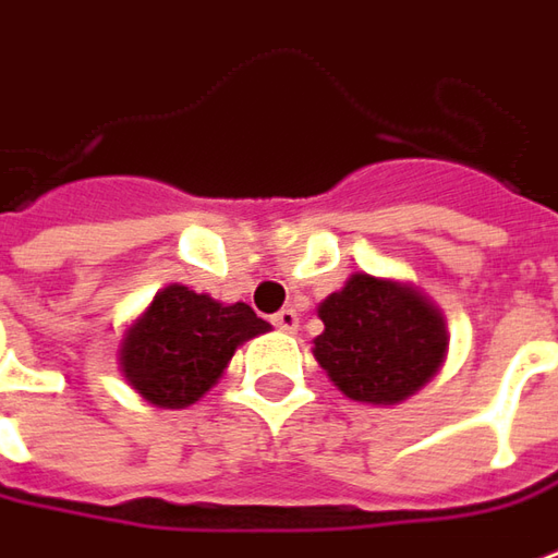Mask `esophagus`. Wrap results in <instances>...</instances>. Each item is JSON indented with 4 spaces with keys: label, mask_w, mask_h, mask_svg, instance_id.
<instances>
[{
    "label": "esophagus",
    "mask_w": 558,
    "mask_h": 558,
    "mask_svg": "<svg viewBox=\"0 0 558 558\" xmlns=\"http://www.w3.org/2000/svg\"><path fill=\"white\" fill-rule=\"evenodd\" d=\"M272 325L279 328V331H298V313L294 310H279L276 316H272Z\"/></svg>",
    "instance_id": "34e87169"
}]
</instances>
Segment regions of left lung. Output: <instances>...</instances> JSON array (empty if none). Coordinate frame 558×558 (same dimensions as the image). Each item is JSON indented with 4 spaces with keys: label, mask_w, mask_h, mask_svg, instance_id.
<instances>
[{
    "label": "left lung",
    "mask_w": 558,
    "mask_h": 558,
    "mask_svg": "<svg viewBox=\"0 0 558 558\" xmlns=\"http://www.w3.org/2000/svg\"><path fill=\"white\" fill-rule=\"evenodd\" d=\"M313 356L353 402L396 405L442 368L445 316L417 288L356 272L319 304Z\"/></svg>",
    "instance_id": "1"
}]
</instances>
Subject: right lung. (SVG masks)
Wrapping results in <instances>:
<instances>
[{"label": "right lung", "mask_w": 558, "mask_h": 558, "mask_svg": "<svg viewBox=\"0 0 558 558\" xmlns=\"http://www.w3.org/2000/svg\"><path fill=\"white\" fill-rule=\"evenodd\" d=\"M264 331L270 323L248 304L168 286L125 331L119 368L149 405L186 409L218 384L235 350Z\"/></svg>", "instance_id": "obj_1"}]
</instances>
